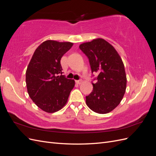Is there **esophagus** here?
<instances>
[{"label": "esophagus", "instance_id": "34e87169", "mask_svg": "<svg viewBox=\"0 0 156 156\" xmlns=\"http://www.w3.org/2000/svg\"><path fill=\"white\" fill-rule=\"evenodd\" d=\"M75 83L77 84H81L82 83V80H77V81H75Z\"/></svg>", "mask_w": 156, "mask_h": 156}]
</instances>
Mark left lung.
Instances as JSON below:
<instances>
[{
  "instance_id": "8db88e82",
  "label": "left lung",
  "mask_w": 156,
  "mask_h": 156,
  "mask_svg": "<svg viewBox=\"0 0 156 156\" xmlns=\"http://www.w3.org/2000/svg\"><path fill=\"white\" fill-rule=\"evenodd\" d=\"M79 48L89 60L92 73L98 74L93 90L86 96L87 106L94 112L106 114L119 105L126 92L124 65L112 45L102 38L83 43Z\"/></svg>"
}]
</instances>
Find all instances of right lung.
Wrapping results in <instances>:
<instances>
[{
    "label": "right lung",
    "mask_w": 156,
    "mask_h": 156,
    "mask_svg": "<svg viewBox=\"0 0 156 156\" xmlns=\"http://www.w3.org/2000/svg\"><path fill=\"white\" fill-rule=\"evenodd\" d=\"M73 45L71 42L47 40L35 50L26 71L27 92L41 110L53 113L68 101L75 81L62 75L60 60Z\"/></svg>",
    "instance_id": "obj_1"
}]
</instances>
